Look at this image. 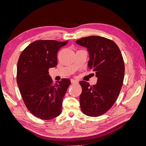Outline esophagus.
Segmentation results:
<instances>
[{"label":"esophagus","instance_id":"esophagus-1","mask_svg":"<svg viewBox=\"0 0 146 146\" xmlns=\"http://www.w3.org/2000/svg\"><path fill=\"white\" fill-rule=\"evenodd\" d=\"M70 81H71V83H72V84H77V83H78V80H74V79H71V80H70Z\"/></svg>","mask_w":146,"mask_h":146}]
</instances>
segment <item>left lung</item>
I'll use <instances>...</instances> for the list:
<instances>
[{
    "instance_id": "1",
    "label": "left lung",
    "mask_w": 146,
    "mask_h": 146,
    "mask_svg": "<svg viewBox=\"0 0 146 146\" xmlns=\"http://www.w3.org/2000/svg\"><path fill=\"white\" fill-rule=\"evenodd\" d=\"M76 43L87 47L90 54L88 66L98 77L91 86L80 81L82 111L87 116L97 117L107 113L115 103L122 88L125 64L120 49L111 39L90 36L77 39Z\"/></svg>"
}]
</instances>
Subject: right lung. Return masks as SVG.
<instances>
[{"label":"right lung","mask_w":146,"mask_h":146,"mask_svg":"<svg viewBox=\"0 0 146 146\" xmlns=\"http://www.w3.org/2000/svg\"><path fill=\"white\" fill-rule=\"evenodd\" d=\"M68 41H35L24 48L17 61L16 80L29 111L38 118L49 120L59 116L69 78L53 83L48 69L57 64V53Z\"/></svg>","instance_id":"1"}]
</instances>
